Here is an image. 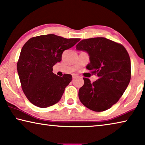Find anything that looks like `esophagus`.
Masks as SVG:
<instances>
[{
  "label": "esophagus",
  "instance_id": "obj_1",
  "mask_svg": "<svg viewBox=\"0 0 145 145\" xmlns=\"http://www.w3.org/2000/svg\"><path fill=\"white\" fill-rule=\"evenodd\" d=\"M72 77H73V79H76V78L77 77V75H75V74H73L72 75Z\"/></svg>",
  "mask_w": 145,
  "mask_h": 145
}]
</instances>
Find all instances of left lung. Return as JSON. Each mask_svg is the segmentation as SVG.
<instances>
[{"label": "left lung", "mask_w": 145, "mask_h": 145, "mask_svg": "<svg viewBox=\"0 0 145 145\" xmlns=\"http://www.w3.org/2000/svg\"><path fill=\"white\" fill-rule=\"evenodd\" d=\"M76 49L88 53L90 63L86 68L98 77L92 83L83 78L84 85L79 90L80 101L95 112L110 108L123 95L130 81L131 63L127 51L122 44L105 37L82 40Z\"/></svg>", "instance_id": "8db88e82"}]
</instances>
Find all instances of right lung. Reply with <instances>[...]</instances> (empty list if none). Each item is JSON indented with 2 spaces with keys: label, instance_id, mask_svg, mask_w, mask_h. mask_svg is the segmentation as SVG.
<instances>
[{
  "label": "right lung",
  "instance_id": "add662e5",
  "mask_svg": "<svg viewBox=\"0 0 145 145\" xmlns=\"http://www.w3.org/2000/svg\"><path fill=\"white\" fill-rule=\"evenodd\" d=\"M79 40L48 34L34 37L24 44L17 62V72L22 90L31 103L46 108L60 101L72 76H57L52 72L53 66L61 61L64 50Z\"/></svg>",
  "mask_w": 145,
  "mask_h": 145
}]
</instances>
